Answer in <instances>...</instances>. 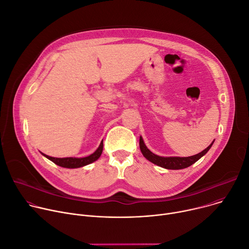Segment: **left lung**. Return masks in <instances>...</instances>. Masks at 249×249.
Returning <instances> with one entry per match:
<instances>
[{
    "instance_id": "left-lung-1",
    "label": "left lung",
    "mask_w": 249,
    "mask_h": 249,
    "mask_svg": "<svg viewBox=\"0 0 249 249\" xmlns=\"http://www.w3.org/2000/svg\"><path fill=\"white\" fill-rule=\"evenodd\" d=\"M213 142L206 149H204L202 152L198 153L196 155H193V156H189V157H162V156H158V155L152 153L146 147L142 137H140L139 145H140V150H141L143 156L147 160H149L150 162L158 165V166H160V167L166 168V169L177 170V169L187 168V167L190 166V165L194 164L197 160H199L203 155H205L208 152V150L211 148Z\"/></svg>"
}]
</instances>
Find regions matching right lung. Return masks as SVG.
<instances>
[{
  "label": "right lung",
  "mask_w": 249,
  "mask_h": 249,
  "mask_svg": "<svg viewBox=\"0 0 249 249\" xmlns=\"http://www.w3.org/2000/svg\"><path fill=\"white\" fill-rule=\"evenodd\" d=\"M103 151V141L99 145V147L97 148V150L87 156V157H83V158H76V157H66V158H56V157H51L48 156L44 153H42L46 158H48L49 160H51L52 162H54L55 164L59 165L61 167L64 168H79V167H83L85 165H88L90 163H93L94 161H96L99 157L101 156Z\"/></svg>",
  "instance_id": "right-lung-1"
}]
</instances>
